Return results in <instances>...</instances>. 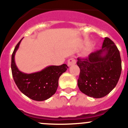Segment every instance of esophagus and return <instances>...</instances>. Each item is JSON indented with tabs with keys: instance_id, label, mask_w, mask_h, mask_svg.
I'll return each instance as SVG.
<instances>
[{
	"instance_id": "34e87169",
	"label": "esophagus",
	"mask_w": 128,
	"mask_h": 128,
	"mask_svg": "<svg viewBox=\"0 0 128 128\" xmlns=\"http://www.w3.org/2000/svg\"><path fill=\"white\" fill-rule=\"evenodd\" d=\"M76 63V59H74V58H70V59L68 60V64L69 66H71L74 65V64H75Z\"/></svg>"
}]
</instances>
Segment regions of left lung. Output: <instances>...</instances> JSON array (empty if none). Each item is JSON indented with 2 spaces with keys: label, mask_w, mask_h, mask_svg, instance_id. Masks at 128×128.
<instances>
[{
  "label": "left lung",
  "mask_w": 128,
  "mask_h": 128,
  "mask_svg": "<svg viewBox=\"0 0 128 128\" xmlns=\"http://www.w3.org/2000/svg\"><path fill=\"white\" fill-rule=\"evenodd\" d=\"M80 68L77 84L90 97L100 98L116 86L121 73L120 51L113 41L104 38L101 50L92 52L86 59L77 58Z\"/></svg>",
  "instance_id": "left-lung-1"
}]
</instances>
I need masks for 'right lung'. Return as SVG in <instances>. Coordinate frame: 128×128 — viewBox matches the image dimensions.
I'll return each instance as SVG.
<instances>
[{
	"label": "right lung",
	"mask_w": 128,
	"mask_h": 128,
	"mask_svg": "<svg viewBox=\"0 0 128 128\" xmlns=\"http://www.w3.org/2000/svg\"><path fill=\"white\" fill-rule=\"evenodd\" d=\"M23 39V38H22ZM22 39L15 46L12 55L11 69L14 81L19 90L30 98L36 101H44L56 93L59 78L68 68L66 64L61 66H50L41 71L26 74L18 69L15 56Z\"/></svg>",
	"instance_id": "right-lung-1"
}]
</instances>
